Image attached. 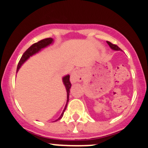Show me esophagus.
<instances>
[{"mask_svg":"<svg viewBox=\"0 0 148 148\" xmlns=\"http://www.w3.org/2000/svg\"><path fill=\"white\" fill-rule=\"evenodd\" d=\"M70 78H71V82L73 83L77 82H82L83 80V73L81 70H75L72 73Z\"/></svg>","mask_w":148,"mask_h":148,"instance_id":"34e87169","label":"esophagus"}]
</instances>
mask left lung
<instances>
[{"label":"left lung","instance_id":"left-lung-1","mask_svg":"<svg viewBox=\"0 0 148 148\" xmlns=\"http://www.w3.org/2000/svg\"><path fill=\"white\" fill-rule=\"evenodd\" d=\"M107 43H108V45L110 46V47L112 49H113V50H116V51L121 50V49H120L119 47L118 46L116 45V44H112V43H110V41H107Z\"/></svg>","mask_w":148,"mask_h":148}]
</instances>
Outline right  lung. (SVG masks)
I'll return each instance as SVG.
<instances>
[{"label":"right lung","mask_w":148,"mask_h":148,"mask_svg":"<svg viewBox=\"0 0 148 148\" xmlns=\"http://www.w3.org/2000/svg\"><path fill=\"white\" fill-rule=\"evenodd\" d=\"M53 39L52 38H45V39H43V40H39L38 42L35 43V44H32L30 47H29L28 49L24 52L23 56H21L20 61H19V62H18V66H17V72L18 71L19 68L21 66V65L23 64V63L25 62L29 58L30 56H33V55H35V53H38L40 49H43V48L47 47V46L50 45L51 44H53ZM63 83H64L65 87H66V93H67V98H66L67 100H66V105H65L64 109V110H63V113H61V116H60L59 118H58L57 120H56V121L60 120L61 118H62L64 113L65 110H66V106H67L68 101H69V95H70V87H71V83H70V75H66V76L63 77Z\"/></svg>","instance_id":"obj_1"}]
</instances>
